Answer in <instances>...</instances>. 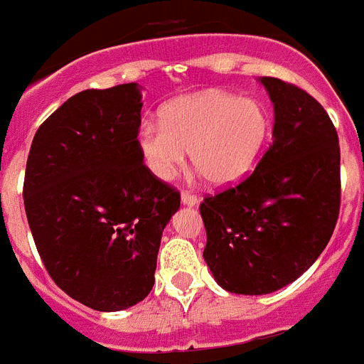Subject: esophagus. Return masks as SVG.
<instances>
[{
    "label": "esophagus",
    "mask_w": 364,
    "mask_h": 364,
    "mask_svg": "<svg viewBox=\"0 0 364 364\" xmlns=\"http://www.w3.org/2000/svg\"><path fill=\"white\" fill-rule=\"evenodd\" d=\"M180 200H182V204H184V206H195V204L198 203L197 195L189 193V191H182V195H180Z\"/></svg>",
    "instance_id": "34e87169"
}]
</instances>
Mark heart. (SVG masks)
Instances as JSON below:
<instances>
[{"instance_id": "1", "label": "heart", "mask_w": 364, "mask_h": 364, "mask_svg": "<svg viewBox=\"0 0 364 364\" xmlns=\"http://www.w3.org/2000/svg\"><path fill=\"white\" fill-rule=\"evenodd\" d=\"M271 116L263 102L225 90H206L167 102L160 123L144 121L136 147L145 167L158 180H169L191 164L212 186L237 184L262 156Z\"/></svg>"}]
</instances>
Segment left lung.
Instances as JSON below:
<instances>
[{"label":"left lung","mask_w":364,"mask_h":364,"mask_svg":"<svg viewBox=\"0 0 364 364\" xmlns=\"http://www.w3.org/2000/svg\"><path fill=\"white\" fill-rule=\"evenodd\" d=\"M272 145L235 188L204 198V262L228 293L269 294L293 284L330 241L341 206L337 130L322 105L274 77Z\"/></svg>","instance_id":"1"}]
</instances>
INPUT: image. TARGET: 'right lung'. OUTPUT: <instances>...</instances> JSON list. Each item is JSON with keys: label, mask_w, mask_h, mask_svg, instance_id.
<instances>
[{"label": "right lung", "mask_w": 364, "mask_h": 364, "mask_svg": "<svg viewBox=\"0 0 364 364\" xmlns=\"http://www.w3.org/2000/svg\"><path fill=\"white\" fill-rule=\"evenodd\" d=\"M136 82L85 90L43 121L31 144L23 203L55 284L95 311H123L154 285L161 232L180 195L144 166Z\"/></svg>", "instance_id": "right-lung-1"}]
</instances>
